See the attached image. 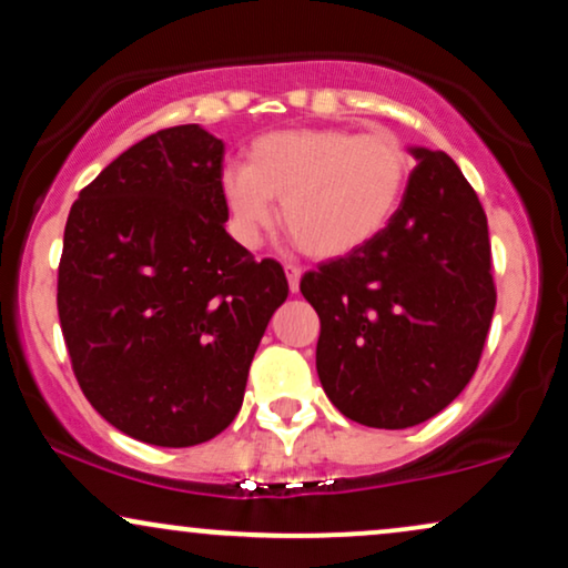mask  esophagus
I'll list each match as a JSON object with an SVG mask.
<instances>
[{
    "label": "esophagus",
    "instance_id": "1",
    "mask_svg": "<svg viewBox=\"0 0 568 568\" xmlns=\"http://www.w3.org/2000/svg\"><path fill=\"white\" fill-rule=\"evenodd\" d=\"M285 277H288L291 293L298 291V283H302V270L296 264H285Z\"/></svg>",
    "mask_w": 568,
    "mask_h": 568
}]
</instances>
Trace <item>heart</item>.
<instances>
[{
	"instance_id": "heart-1",
	"label": "heart",
	"mask_w": 568,
	"mask_h": 568,
	"mask_svg": "<svg viewBox=\"0 0 568 568\" xmlns=\"http://www.w3.org/2000/svg\"><path fill=\"white\" fill-rule=\"evenodd\" d=\"M413 174V155L394 132L285 129L258 136L245 163L219 176L232 232L245 245L262 241L275 219L306 256L354 254L384 232Z\"/></svg>"
}]
</instances>
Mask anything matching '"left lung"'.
<instances>
[{"mask_svg":"<svg viewBox=\"0 0 568 568\" xmlns=\"http://www.w3.org/2000/svg\"><path fill=\"white\" fill-rule=\"evenodd\" d=\"M413 155L418 166L392 224L298 285L320 317L327 399L371 428L442 413L474 378L497 304L479 195L447 153Z\"/></svg>","mask_w":568,"mask_h":568,"instance_id":"left-lung-1","label":"left lung"}]
</instances>
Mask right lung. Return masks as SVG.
Listing matches in <instances>:
<instances>
[{
  "mask_svg": "<svg viewBox=\"0 0 568 568\" xmlns=\"http://www.w3.org/2000/svg\"><path fill=\"white\" fill-rule=\"evenodd\" d=\"M222 161L206 129H161L108 163L65 222L58 314L73 375L111 426L159 447L235 420L288 298L280 262H256L224 230Z\"/></svg>",
  "mask_w": 568,
  "mask_h": 568,
  "instance_id": "right-lung-1",
  "label": "right lung"
}]
</instances>
